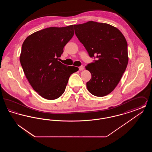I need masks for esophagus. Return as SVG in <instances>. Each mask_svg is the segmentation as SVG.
Masks as SVG:
<instances>
[{
    "mask_svg": "<svg viewBox=\"0 0 152 152\" xmlns=\"http://www.w3.org/2000/svg\"><path fill=\"white\" fill-rule=\"evenodd\" d=\"M84 66L83 65H81L80 66H79V71H83V69H84Z\"/></svg>",
    "mask_w": 152,
    "mask_h": 152,
    "instance_id": "34e87169",
    "label": "esophagus"
}]
</instances>
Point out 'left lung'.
Segmentation results:
<instances>
[{"label":"left lung","mask_w":152,"mask_h":152,"mask_svg":"<svg viewBox=\"0 0 152 152\" xmlns=\"http://www.w3.org/2000/svg\"><path fill=\"white\" fill-rule=\"evenodd\" d=\"M73 27L89 56L97 58L86 66L92 75L87 89L96 96H106L114 90L126 68V40L120 30L107 23L89 21Z\"/></svg>","instance_id":"left-lung-1"}]
</instances>
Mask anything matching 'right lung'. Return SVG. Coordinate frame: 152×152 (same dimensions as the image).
Returning <instances> with one entry per match:
<instances>
[{"label":"right lung","mask_w":152,"mask_h":152,"mask_svg":"<svg viewBox=\"0 0 152 152\" xmlns=\"http://www.w3.org/2000/svg\"><path fill=\"white\" fill-rule=\"evenodd\" d=\"M73 35V25L49 27L31 34L23 43L20 61L24 73L33 89L45 99L60 97L70 76L79 70L58 61Z\"/></svg>","instance_id":"right-lung-1"}]
</instances>
